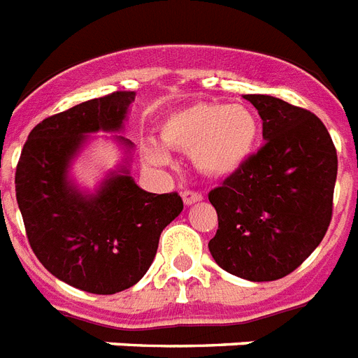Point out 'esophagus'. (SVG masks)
<instances>
[{
	"label": "esophagus",
	"instance_id": "obj_1",
	"mask_svg": "<svg viewBox=\"0 0 358 358\" xmlns=\"http://www.w3.org/2000/svg\"><path fill=\"white\" fill-rule=\"evenodd\" d=\"M182 201H185V205H194V203H199L203 201V194L194 190H185L182 192Z\"/></svg>",
	"mask_w": 358,
	"mask_h": 358
}]
</instances>
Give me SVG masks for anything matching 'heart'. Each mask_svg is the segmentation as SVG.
<instances>
[{
	"label": "heart",
	"mask_w": 358,
	"mask_h": 358,
	"mask_svg": "<svg viewBox=\"0 0 358 358\" xmlns=\"http://www.w3.org/2000/svg\"><path fill=\"white\" fill-rule=\"evenodd\" d=\"M159 133L164 146L192 153L203 173L225 177L249 161L258 143L259 122L243 104L199 100L170 111L161 120ZM164 146L148 141L144 159L153 166H168L172 157Z\"/></svg>",
	"instance_id": "b5f03b06"
}]
</instances>
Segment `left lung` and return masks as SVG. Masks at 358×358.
Wrapping results in <instances>:
<instances>
[{
    "label": "left lung",
    "mask_w": 358,
    "mask_h": 358,
    "mask_svg": "<svg viewBox=\"0 0 358 358\" xmlns=\"http://www.w3.org/2000/svg\"><path fill=\"white\" fill-rule=\"evenodd\" d=\"M264 120L265 144L210 190L217 232L208 243L227 273L273 282L306 262L333 215L336 150L317 115L268 94H245Z\"/></svg>",
    "instance_id": "8db88e82"
}]
</instances>
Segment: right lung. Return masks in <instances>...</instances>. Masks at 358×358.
<instances>
[{
  "label": "right lung",
  "instance_id": "obj_1",
  "mask_svg": "<svg viewBox=\"0 0 358 358\" xmlns=\"http://www.w3.org/2000/svg\"><path fill=\"white\" fill-rule=\"evenodd\" d=\"M133 100V91H115L47 117L29 133L16 166V199L32 252L52 276L93 294H115L143 278L161 232L182 210L177 192H144L128 170L111 173L94 196L67 179L85 133L122 129Z\"/></svg>",
  "mask_w": 358,
  "mask_h": 358
}]
</instances>
